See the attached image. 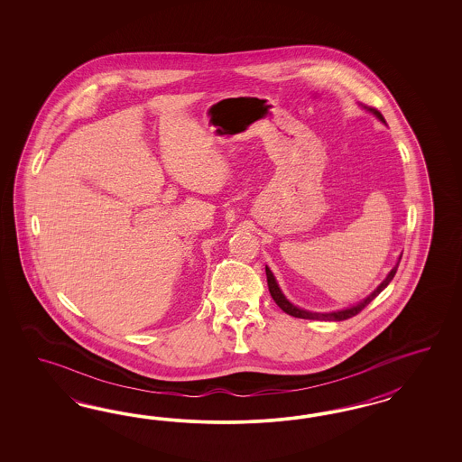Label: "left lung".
Returning a JSON list of instances; mask_svg holds the SVG:
<instances>
[{
  "mask_svg": "<svg viewBox=\"0 0 462 462\" xmlns=\"http://www.w3.org/2000/svg\"><path fill=\"white\" fill-rule=\"evenodd\" d=\"M369 112L374 113L381 122H384L383 115H381L376 108H369ZM400 259H402V257H400ZM398 264H400V263H398ZM398 264L393 267L392 273L388 274V278L379 284L378 290H376L374 293L369 294L359 305L347 308V310H340V311H332V313H311V311H307V310L294 307L293 303H290V301L284 298V294L281 293L280 286H278V282L274 280L273 273L269 271V267H266L267 286H269V293L273 296V300L276 301V305H278L284 313H288V315H291V317H296V319H308V320H336V322H340V320L352 319V317H356L359 311H363L364 308L367 307V305L390 284V281H392L393 278H394V274H396Z\"/></svg>",
  "mask_w": 462,
  "mask_h": 462,
  "instance_id": "1",
  "label": "left lung"
}]
</instances>
